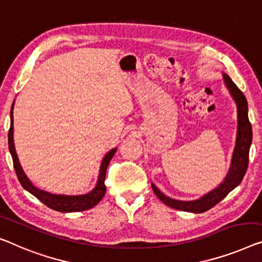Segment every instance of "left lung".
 Instances as JSON below:
<instances>
[{"instance_id":"obj_1","label":"left lung","mask_w":262,"mask_h":262,"mask_svg":"<svg viewBox=\"0 0 262 262\" xmlns=\"http://www.w3.org/2000/svg\"><path fill=\"white\" fill-rule=\"evenodd\" d=\"M224 80L226 85L231 92L233 99L235 100L237 106V138H236V146L234 149L232 166L229 169L227 177L225 181L220 186L212 192L206 194L205 196L195 201H179L173 200L162 194L160 190L156 188L154 185L153 187L154 193L156 194L160 200L163 204L171 207V208L183 210V212H192V213H204L206 210L213 208L214 206L217 205L222 199L227 196L228 193L235 188L236 186L240 185L243 181L246 171L248 168L249 162V148L252 143V124L248 120L247 114V100L244 95V93L236 87V84L232 81L231 77L224 74Z\"/></svg>"}]
</instances>
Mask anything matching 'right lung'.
<instances>
[{"mask_svg": "<svg viewBox=\"0 0 262 262\" xmlns=\"http://www.w3.org/2000/svg\"><path fill=\"white\" fill-rule=\"evenodd\" d=\"M8 146H9V150L14 162V169H15V173L17 175L19 183H21L23 188L28 190L29 193L33 194L35 198H37L42 204H45L47 207H49V208L57 210V212H62V213L82 212V210L93 208V207L99 204L101 199L104 196V193H106V185H104V180H106L107 167L109 165V162H111L112 158L115 154L116 148L112 149L106 156H104L103 161L101 163L99 180H97L95 188L88 194L74 195V196H70V195H56L52 193H47L45 190L38 189L29 181V179L26 177L25 171H23L22 167L18 162L16 151H15V146H14L13 106H11V112H10V128H9V133H8Z\"/></svg>", "mask_w": 262, "mask_h": 262, "instance_id": "obj_1", "label": "right lung"}]
</instances>
